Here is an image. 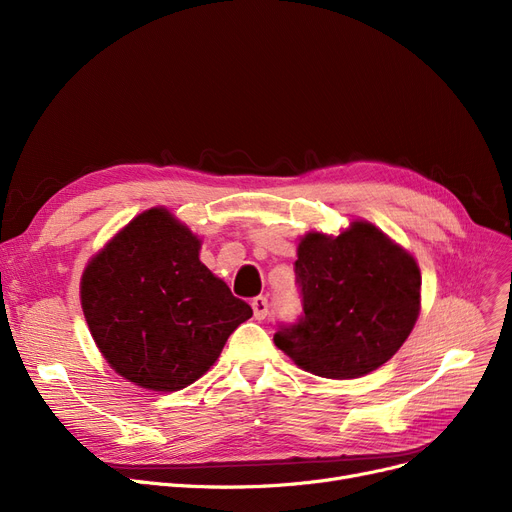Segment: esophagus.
<instances>
[{"label": "esophagus", "mask_w": 512, "mask_h": 512, "mask_svg": "<svg viewBox=\"0 0 512 512\" xmlns=\"http://www.w3.org/2000/svg\"><path fill=\"white\" fill-rule=\"evenodd\" d=\"M251 307H253V313L257 319H265L267 317V309H270V303H267L265 297H255L251 301Z\"/></svg>", "instance_id": "obj_1"}]
</instances>
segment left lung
Instances as JSON below:
<instances>
[{
	"label": "left lung",
	"mask_w": 512,
	"mask_h": 512,
	"mask_svg": "<svg viewBox=\"0 0 512 512\" xmlns=\"http://www.w3.org/2000/svg\"><path fill=\"white\" fill-rule=\"evenodd\" d=\"M294 274L303 313L294 324H280L274 342L321 378L351 380L378 369L415 326L419 267L367 222L336 238L307 234Z\"/></svg>",
	"instance_id": "obj_1"
}]
</instances>
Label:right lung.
Returning a JSON list of instances; mask_svg holds the SVG:
<instances>
[{
	"label": "right lung",
	"mask_w": 512,
	"mask_h": 512,
	"mask_svg": "<svg viewBox=\"0 0 512 512\" xmlns=\"http://www.w3.org/2000/svg\"><path fill=\"white\" fill-rule=\"evenodd\" d=\"M201 242L170 211L134 218L85 270L80 301L99 351L155 392L199 380L253 315L199 261Z\"/></svg>",
	"instance_id": "obj_1"
}]
</instances>
